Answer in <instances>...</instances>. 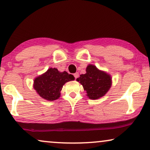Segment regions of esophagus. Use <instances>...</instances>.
<instances>
[{
  "label": "esophagus",
  "instance_id": "obj_1",
  "mask_svg": "<svg viewBox=\"0 0 150 150\" xmlns=\"http://www.w3.org/2000/svg\"><path fill=\"white\" fill-rule=\"evenodd\" d=\"M74 76L75 79H78V78L79 77V74L78 73V72H76V73H75L74 74Z\"/></svg>",
  "mask_w": 150,
  "mask_h": 150
}]
</instances>
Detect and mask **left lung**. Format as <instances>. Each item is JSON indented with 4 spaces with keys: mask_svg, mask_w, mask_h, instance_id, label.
<instances>
[{
    "mask_svg": "<svg viewBox=\"0 0 150 150\" xmlns=\"http://www.w3.org/2000/svg\"><path fill=\"white\" fill-rule=\"evenodd\" d=\"M76 81L83 85L87 96L91 100H97L104 96L110 89L112 84L110 76L98 69L93 65H88L86 74H81Z\"/></svg>",
    "mask_w": 150,
    "mask_h": 150,
    "instance_id": "8db88e82",
    "label": "left lung"
}]
</instances>
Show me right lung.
Returning a JSON list of instances; mask_svg holds the SVG:
<instances>
[{
    "instance_id": "1",
    "label": "right lung",
    "mask_w": 150,
    "mask_h": 150,
    "mask_svg": "<svg viewBox=\"0 0 150 150\" xmlns=\"http://www.w3.org/2000/svg\"><path fill=\"white\" fill-rule=\"evenodd\" d=\"M74 80V76L67 71L60 72L57 68L50 67L44 74L35 79L33 87L43 99L53 101L60 97V92L64 84Z\"/></svg>"
}]
</instances>
